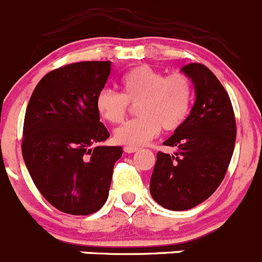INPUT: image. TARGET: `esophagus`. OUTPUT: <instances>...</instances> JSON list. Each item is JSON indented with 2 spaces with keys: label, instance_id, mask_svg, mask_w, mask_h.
Wrapping results in <instances>:
<instances>
[{
  "label": "esophagus",
  "instance_id": "1",
  "mask_svg": "<svg viewBox=\"0 0 262 262\" xmlns=\"http://www.w3.org/2000/svg\"><path fill=\"white\" fill-rule=\"evenodd\" d=\"M138 150V148L136 147H124V152L125 153H134Z\"/></svg>",
  "mask_w": 262,
  "mask_h": 262
}]
</instances>
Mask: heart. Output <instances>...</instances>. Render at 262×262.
I'll use <instances>...</instances> for the list:
<instances>
[{
  "instance_id": "b5f03b06",
  "label": "heart",
  "mask_w": 262,
  "mask_h": 262,
  "mask_svg": "<svg viewBox=\"0 0 262 262\" xmlns=\"http://www.w3.org/2000/svg\"><path fill=\"white\" fill-rule=\"evenodd\" d=\"M121 94L101 90L96 96V109L104 120L121 123L129 104L137 105L139 118L115 129L116 143L141 147L160 134L161 128L172 132L181 126L192 102V84L182 73L165 76L148 66L130 70L120 80Z\"/></svg>"
}]
</instances>
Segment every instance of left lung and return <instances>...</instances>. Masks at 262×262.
Wrapping results in <instances>:
<instances>
[{
	"mask_svg": "<svg viewBox=\"0 0 262 262\" xmlns=\"http://www.w3.org/2000/svg\"><path fill=\"white\" fill-rule=\"evenodd\" d=\"M191 80L195 102L190 115L163 142L172 155L158 152L149 191L170 210H187L207 200L227 172L236 142V119L228 94L209 68H181Z\"/></svg>",
	"mask_w": 262,
	"mask_h": 262,
	"instance_id": "obj_1",
	"label": "left lung"
}]
</instances>
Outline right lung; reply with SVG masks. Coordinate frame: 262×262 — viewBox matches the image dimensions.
I'll use <instances>...</instances> for the list:
<instances>
[{
    "label": "right lung",
    "instance_id": "right-lung-1",
    "mask_svg": "<svg viewBox=\"0 0 262 262\" xmlns=\"http://www.w3.org/2000/svg\"><path fill=\"white\" fill-rule=\"evenodd\" d=\"M112 62H80L44 76L30 97L23 157L40 194L63 213L87 215L106 202L121 147L101 146L109 132L96 96Z\"/></svg>",
    "mask_w": 262,
    "mask_h": 262
}]
</instances>
